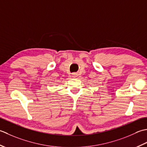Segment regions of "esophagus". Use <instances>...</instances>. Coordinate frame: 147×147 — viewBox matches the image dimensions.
<instances>
[{"mask_svg":"<svg viewBox=\"0 0 147 147\" xmlns=\"http://www.w3.org/2000/svg\"><path fill=\"white\" fill-rule=\"evenodd\" d=\"M71 77L75 78V77H77V73H73L72 74H71Z\"/></svg>","mask_w":147,"mask_h":147,"instance_id":"34e87169","label":"esophagus"}]
</instances>
